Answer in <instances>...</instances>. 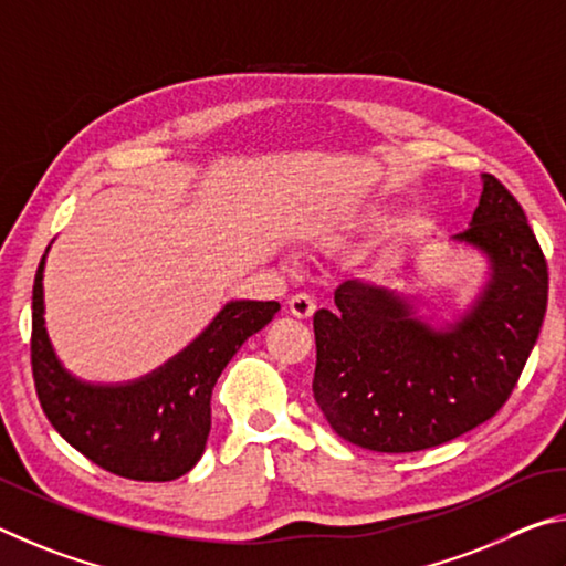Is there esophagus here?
<instances>
[{
  "instance_id": "34e87169",
  "label": "esophagus",
  "mask_w": 566,
  "mask_h": 566,
  "mask_svg": "<svg viewBox=\"0 0 566 566\" xmlns=\"http://www.w3.org/2000/svg\"><path fill=\"white\" fill-rule=\"evenodd\" d=\"M289 308L295 315V318H311L315 313V301L311 293H295L293 298L289 301Z\"/></svg>"
}]
</instances>
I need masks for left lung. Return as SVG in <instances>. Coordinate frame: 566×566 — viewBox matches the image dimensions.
<instances>
[{
	"label": "left lung",
	"instance_id": "obj_1",
	"mask_svg": "<svg viewBox=\"0 0 566 566\" xmlns=\"http://www.w3.org/2000/svg\"><path fill=\"white\" fill-rule=\"evenodd\" d=\"M488 281L458 321L432 325L382 285L345 281L318 311L313 395L331 428L373 452L450 442L497 412L520 380L547 313V261L522 206L490 174L468 231Z\"/></svg>",
	"mask_w": 566,
	"mask_h": 566
}]
</instances>
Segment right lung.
Listing matches in <instances>:
<instances>
[{
    "instance_id": "1",
    "label": "right lung",
    "mask_w": 566,
    "mask_h": 566,
    "mask_svg": "<svg viewBox=\"0 0 566 566\" xmlns=\"http://www.w3.org/2000/svg\"><path fill=\"white\" fill-rule=\"evenodd\" d=\"M46 253L36 268L32 293V373L49 422L74 450L118 478H181L206 450L216 380L281 305L231 301L191 345L154 373L132 382H84L64 368L49 340L42 283Z\"/></svg>"
}]
</instances>
